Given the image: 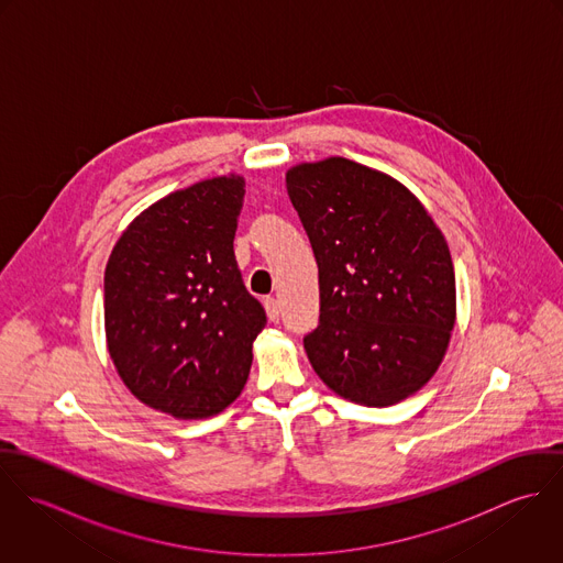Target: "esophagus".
<instances>
[{
	"instance_id": "obj_1",
	"label": "esophagus",
	"mask_w": 563,
	"mask_h": 563,
	"mask_svg": "<svg viewBox=\"0 0 563 563\" xmlns=\"http://www.w3.org/2000/svg\"><path fill=\"white\" fill-rule=\"evenodd\" d=\"M264 308H266L268 321L279 322V317H282V310H279V301H277L275 297H266V299H264Z\"/></svg>"
}]
</instances>
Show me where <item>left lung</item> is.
I'll use <instances>...</instances> for the list:
<instances>
[{"mask_svg":"<svg viewBox=\"0 0 563 563\" xmlns=\"http://www.w3.org/2000/svg\"><path fill=\"white\" fill-rule=\"evenodd\" d=\"M286 188L319 264L310 364L349 401L407 399L438 371L455 324L442 232L397 179L346 158L292 166Z\"/></svg>","mask_w":563,"mask_h":563,"instance_id":"8db88e82","label":"left lung"}]
</instances>
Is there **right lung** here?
<instances>
[{
	"mask_svg": "<svg viewBox=\"0 0 563 563\" xmlns=\"http://www.w3.org/2000/svg\"><path fill=\"white\" fill-rule=\"evenodd\" d=\"M242 199L239 175L170 192L130 223L106 266L110 357L139 401L175 418L214 416L241 395L266 324L234 255Z\"/></svg>",
	"mask_w": 563,
	"mask_h": 563,
	"instance_id": "add662e5",
	"label": "right lung"
}]
</instances>
